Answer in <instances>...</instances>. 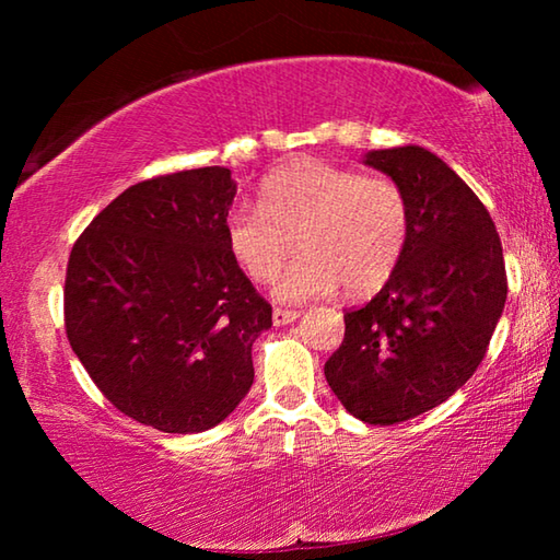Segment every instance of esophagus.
<instances>
[{
  "label": "esophagus",
  "instance_id": "obj_1",
  "mask_svg": "<svg viewBox=\"0 0 560 560\" xmlns=\"http://www.w3.org/2000/svg\"><path fill=\"white\" fill-rule=\"evenodd\" d=\"M296 318H299V311H291V308H273V314H271L273 326H289Z\"/></svg>",
  "mask_w": 560,
  "mask_h": 560
}]
</instances>
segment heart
<instances>
[{
    "label": "heart",
    "mask_w": 560,
    "mask_h": 560,
    "mask_svg": "<svg viewBox=\"0 0 560 560\" xmlns=\"http://www.w3.org/2000/svg\"><path fill=\"white\" fill-rule=\"evenodd\" d=\"M405 189L385 175H360L318 158H296L261 179L259 205L236 202L224 217L226 252L246 277L273 283L287 303L368 296L393 277L410 242Z\"/></svg>",
    "instance_id": "obj_1"
}]
</instances>
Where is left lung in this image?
<instances>
[{
	"instance_id": "left-lung-1",
	"label": "left lung",
	"mask_w": 560,
	"mask_h": 560,
	"mask_svg": "<svg viewBox=\"0 0 560 560\" xmlns=\"http://www.w3.org/2000/svg\"><path fill=\"white\" fill-rule=\"evenodd\" d=\"M363 165L405 189L410 242L375 299L348 311L326 381L368 424H395L442 405L487 353L506 301L497 226L469 185L430 150H371Z\"/></svg>"
}]
</instances>
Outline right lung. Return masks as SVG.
<instances>
[{
    "label": "right lung",
    "mask_w": 560,
    "mask_h": 560,
    "mask_svg": "<svg viewBox=\"0 0 560 560\" xmlns=\"http://www.w3.org/2000/svg\"><path fill=\"white\" fill-rule=\"evenodd\" d=\"M236 195L226 167L183 170L120 192L73 244L66 336L122 415L205 432L254 383L252 346L271 306L226 252Z\"/></svg>",
    "instance_id": "add662e5"
}]
</instances>
